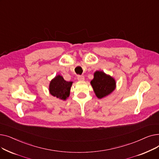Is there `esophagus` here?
I'll list each match as a JSON object with an SVG mask.
<instances>
[{"label":"esophagus","instance_id":"obj_1","mask_svg":"<svg viewBox=\"0 0 159 159\" xmlns=\"http://www.w3.org/2000/svg\"><path fill=\"white\" fill-rule=\"evenodd\" d=\"M77 79L79 80L80 81H83L84 80V77L83 75H78L77 76Z\"/></svg>","mask_w":159,"mask_h":159}]
</instances>
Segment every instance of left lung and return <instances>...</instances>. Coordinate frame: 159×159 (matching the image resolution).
<instances>
[{
  "label": "left lung",
  "instance_id": "1",
  "mask_svg": "<svg viewBox=\"0 0 159 159\" xmlns=\"http://www.w3.org/2000/svg\"><path fill=\"white\" fill-rule=\"evenodd\" d=\"M96 96L102 98L111 93L115 88V81L109 75L102 71H97L94 73V79L91 81Z\"/></svg>",
  "mask_w": 159,
  "mask_h": 159
}]
</instances>
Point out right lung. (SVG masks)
<instances>
[{
  "label": "right lung",
  "mask_w": 159,
  "mask_h": 159,
  "mask_svg": "<svg viewBox=\"0 0 159 159\" xmlns=\"http://www.w3.org/2000/svg\"><path fill=\"white\" fill-rule=\"evenodd\" d=\"M72 82H67L61 75H58L49 84V92L57 98L66 100L70 95Z\"/></svg>",
  "instance_id": "right-lung-1"
}]
</instances>
